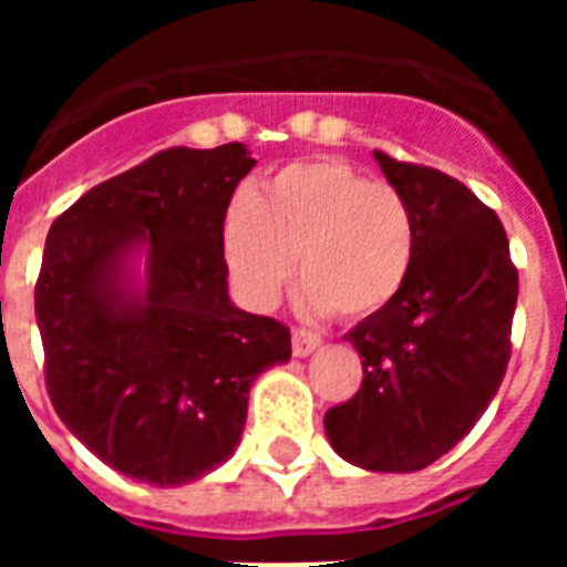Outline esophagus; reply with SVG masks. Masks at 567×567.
<instances>
[{
  "mask_svg": "<svg viewBox=\"0 0 567 567\" xmlns=\"http://www.w3.org/2000/svg\"><path fill=\"white\" fill-rule=\"evenodd\" d=\"M320 346V334L307 332V329H295L292 332V352L295 358H309Z\"/></svg>",
  "mask_w": 567,
  "mask_h": 567,
  "instance_id": "1",
  "label": "esophagus"
}]
</instances>
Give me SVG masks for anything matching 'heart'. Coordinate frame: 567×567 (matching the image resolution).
Wrapping results in <instances>:
<instances>
[{"instance_id": "1", "label": "heart", "mask_w": 567, "mask_h": 567, "mask_svg": "<svg viewBox=\"0 0 567 567\" xmlns=\"http://www.w3.org/2000/svg\"><path fill=\"white\" fill-rule=\"evenodd\" d=\"M221 238L229 278L252 309L272 307L298 260L309 307L360 320L405 287L417 224L398 187L318 158L284 167L258 195H235Z\"/></svg>"}]
</instances>
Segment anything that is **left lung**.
Listing matches in <instances>:
<instances>
[{"mask_svg": "<svg viewBox=\"0 0 567 567\" xmlns=\"http://www.w3.org/2000/svg\"><path fill=\"white\" fill-rule=\"evenodd\" d=\"M374 162L412 207L417 249L398 298L346 334L363 383L323 429L352 465L405 474L452 452L497 394L519 280L497 213L465 184L383 150Z\"/></svg>", "mask_w": 567, "mask_h": 567, "instance_id": "8db88e82", "label": "left lung"}]
</instances>
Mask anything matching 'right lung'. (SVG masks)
<instances>
[{
	"mask_svg": "<svg viewBox=\"0 0 567 567\" xmlns=\"http://www.w3.org/2000/svg\"><path fill=\"white\" fill-rule=\"evenodd\" d=\"M252 167L238 142L162 150L84 193L44 240L37 323L50 403L124 477L167 488L227 463L255 378L292 358L289 329L227 292L224 215Z\"/></svg>",
	"mask_w": 567,
	"mask_h": 567,
	"instance_id": "right-lung-1",
	"label": "right lung"
}]
</instances>
